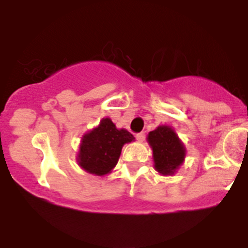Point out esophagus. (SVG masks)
<instances>
[{
	"instance_id": "1",
	"label": "esophagus",
	"mask_w": 248,
	"mask_h": 248,
	"mask_svg": "<svg viewBox=\"0 0 248 248\" xmlns=\"http://www.w3.org/2000/svg\"><path fill=\"white\" fill-rule=\"evenodd\" d=\"M137 139L139 141H144L145 140V133H139V134H137Z\"/></svg>"
}]
</instances>
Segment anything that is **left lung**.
I'll return each mask as SVG.
<instances>
[{"label": "left lung", "instance_id": "left-lung-1", "mask_svg": "<svg viewBox=\"0 0 248 248\" xmlns=\"http://www.w3.org/2000/svg\"><path fill=\"white\" fill-rule=\"evenodd\" d=\"M153 150L154 169L160 175H174L185 161L186 148L176 131L169 125H159L148 134Z\"/></svg>", "mask_w": 248, "mask_h": 248}]
</instances>
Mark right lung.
Returning a JSON list of instances; mask_svg holds the SVG:
<instances>
[{"label":"right lung","mask_w":248,"mask_h":248,"mask_svg":"<svg viewBox=\"0 0 248 248\" xmlns=\"http://www.w3.org/2000/svg\"><path fill=\"white\" fill-rule=\"evenodd\" d=\"M134 140L126 129H118L110 118H103L99 125L82 137L77 163L89 174L107 175L118 164L124 144Z\"/></svg>","instance_id":"1"}]
</instances>
